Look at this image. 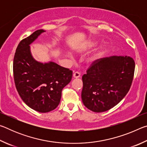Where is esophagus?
<instances>
[{
  "label": "esophagus",
  "mask_w": 147,
  "mask_h": 147,
  "mask_svg": "<svg viewBox=\"0 0 147 147\" xmlns=\"http://www.w3.org/2000/svg\"><path fill=\"white\" fill-rule=\"evenodd\" d=\"M73 77L74 78H78L80 77V74L78 72H75V73H73Z\"/></svg>",
  "instance_id": "1"
}]
</instances>
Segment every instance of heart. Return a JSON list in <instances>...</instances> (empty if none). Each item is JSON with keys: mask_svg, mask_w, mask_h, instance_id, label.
Segmentation results:
<instances>
[{"mask_svg": "<svg viewBox=\"0 0 147 147\" xmlns=\"http://www.w3.org/2000/svg\"><path fill=\"white\" fill-rule=\"evenodd\" d=\"M96 44V42H95V41H92V42H91V43L88 45V47H89V48H90V47L95 46ZM87 47H84V48L82 49L80 51L81 53H83L84 51H86V49H87ZM102 53H103V49L100 50V51H99L96 52V53L95 54H94L93 56H92L91 57H90V58H89L88 62H89V63H93L94 61H95L96 60H97V59H98L99 58H100V57L102 55Z\"/></svg>", "mask_w": 147, "mask_h": 147, "instance_id": "heart-1", "label": "heart"}]
</instances>
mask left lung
Instances as JSON below:
<instances>
[{"instance_id": "1", "label": "left lung", "mask_w": 147, "mask_h": 147, "mask_svg": "<svg viewBox=\"0 0 147 147\" xmlns=\"http://www.w3.org/2000/svg\"><path fill=\"white\" fill-rule=\"evenodd\" d=\"M134 70V59L127 56H113L94 61L82 76L84 106L96 113L113 108L128 93Z\"/></svg>"}]
</instances>
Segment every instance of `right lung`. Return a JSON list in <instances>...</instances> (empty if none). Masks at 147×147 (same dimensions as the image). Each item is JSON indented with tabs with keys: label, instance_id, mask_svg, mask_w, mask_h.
Returning <instances> with one entry per match:
<instances>
[{
	"label": "right lung",
	"instance_id": "add662e5",
	"mask_svg": "<svg viewBox=\"0 0 147 147\" xmlns=\"http://www.w3.org/2000/svg\"><path fill=\"white\" fill-rule=\"evenodd\" d=\"M45 32L38 30L20 42L13 59L16 87L22 100L40 113L53 110L59 105L61 91L70 82L73 71L55 62L41 63L32 55L30 45Z\"/></svg>",
	"mask_w": 147,
	"mask_h": 147
}]
</instances>
